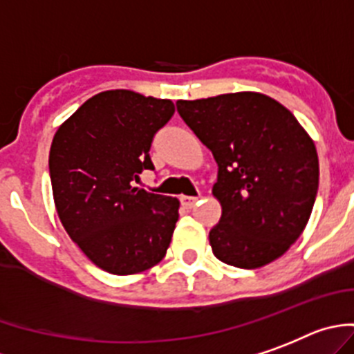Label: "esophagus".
I'll list each match as a JSON object with an SVG mask.
<instances>
[{
	"label": "esophagus",
	"instance_id": "obj_1",
	"mask_svg": "<svg viewBox=\"0 0 354 354\" xmlns=\"http://www.w3.org/2000/svg\"><path fill=\"white\" fill-rule=\"evenodd\" d=\"M180 201H181V206H183V208L190 209V208H194V206H196V203H197V197H190V196H181V197H180Z\"/></svg>",
	"mask_w": 354,
	"mask_h": 354
}]
</instances>
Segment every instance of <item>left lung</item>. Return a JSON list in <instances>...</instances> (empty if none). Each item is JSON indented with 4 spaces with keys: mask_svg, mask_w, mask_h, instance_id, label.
I'll use <instances>...</instances> for the list:
<instances>
[{
    "mask_svg": "<svg viewBox=\"0 0 354 354\" xmlns=\"http://www.w3.org/2000/svg\"><path fill=\"white\" fill-rule=\"evenodd\" d=\"M178 113L218 165L222 206L209 231L216 259L261 268L304 232L319 185L314 141L282 104L256 91L178 100Z\"/></svg>",
    "mask_w": 354,
    "mask_h": 354,
    "instance_id": "1",
    "label": "left lung"
}]
</instances>
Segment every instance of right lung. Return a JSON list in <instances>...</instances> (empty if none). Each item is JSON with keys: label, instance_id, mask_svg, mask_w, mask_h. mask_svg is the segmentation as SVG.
<instances>
[{"label": "right lung", "instance_id": "1", "mask_svg": "<svg viewBox=\"0 0 354 354\" xmlns=\"http://www.w3.org/2000/svg\"><path fill=\"white\" fill-rule=\"evenodd\" d=\"M174 104L130 90L102 91L54 133L49 153L56 212L68 236L104 272L133 275L164 259L178 221L176 197L133 187Z\"/></svg>", "mask_w": 354, "mask_h": 354}]
</instances>
